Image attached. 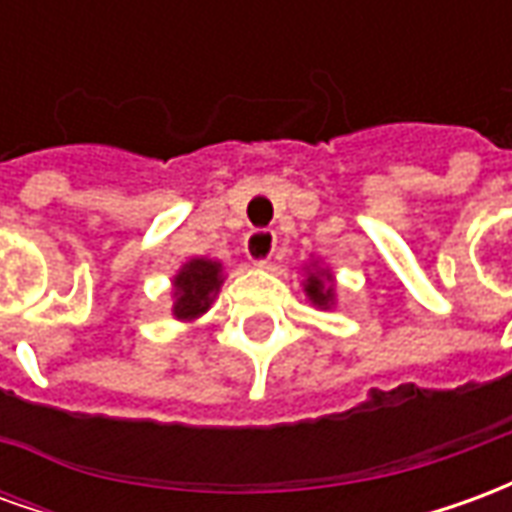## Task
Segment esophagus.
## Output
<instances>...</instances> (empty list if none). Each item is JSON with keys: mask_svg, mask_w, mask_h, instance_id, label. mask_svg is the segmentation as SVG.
Instances as JSON below:
<instances>
[{"mask_svg": "<svg viewBox=\"0 0 512 512\" xmlns=\"http://www.w3.org/2000/svg\"><path fill=\"white\" fill-rule=\"evenodd\" d=\"M244 252L255 266H268L274 252H277V235H274V230H252V233L246 235Z\"/></svg>", "mask_w": 512, "mask_h": 512, "instance_id": "obj_1", "label": "esophagus"}]
</instances>
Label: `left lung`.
Wrapping results in <instances>:
<instances>
[{
    "label": "left lung",
    "instance_id": "8db88e82",
    "mask_svg": "<svg viewBox=\"0 0 512 512\" xmlns=\"http://www.w3.org/2000/svg\"><path fill=\"white\" fill-rule=\"evenodd\" d=\"M304 293L310 301L321 310H329L334 304V285L329 271H318V268H307V279H304Z\"/></svg>",
    "mask_w": 512,
    "mask_h": 512
}]
</instances>
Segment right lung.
<instances>
[{
    "label": "right lung",
    "instance_id": "1",
    "mask_svg": "<svg viewBox=\"0 0 512 512\" xmlns=\"http://www.w3.org/2000/svg\"><path fill=\"white\" fill-rule=\"evenodd\" d=\"M172 285H175L172 315L178 321H194L202 312H208L213 296L222 288V263L208 257H194L175 274Z\"/></svg>",
    "mask_w": 512,
    "mask_h": 512
}]
</instances>
